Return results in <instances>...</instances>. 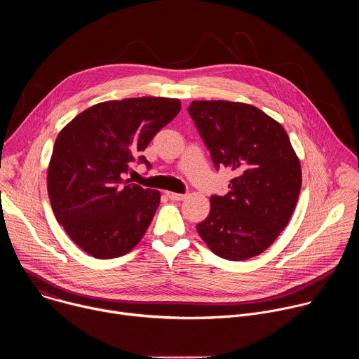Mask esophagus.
<instances>
[{"label": "esophagus", "mask_w": 359, "mask_h": 359, "mask_svg": "<svg viewBox=\"0 0 359 359\" xmlns=\"http://www.w3.org/2000/svg\"><path fill=\"white\" fill-rule=\"evenodd\" d=\"M168 197L170 200H175V201H182L186 198V194H180V193H173V191H166Z\"/></svg>", "instance_id": "34e87169"}]
</instances>
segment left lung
Masks as SVG:
<instances>
[{
	"mask_svg": "<svg viewBox=\"0 0 359 359\" xmlns=\"http://www.w3.org/2000/svg\"><path fill=\"white\" fill-rule=\"evenodd\" d=\"M189 114L215 166L236 173L229 193L210 197L196 226L222 259L248 260L267 250L288 224L301 190V165L284 128L252 105L193 100Z\"/></svg>",
	"mask_w": 359,
	"mask_h": 359,
	"instance_id": "1",
	"label": "left lung"
}]
</instances>
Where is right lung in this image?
Here are the masks:
<instances>
[{"mask_svg": "<svg viewBox=\"0 0 359 359\" xmlns=\"http://www.w3.org/2000/svg\"><path fill=\"white\" fill-rule=\"evenodd\" d=\"M180 108L179 99L156 96L100 102L60 132L48 166L49 201L71 240L92 257H121L144 236L161 193L125 175ZM139 162L150 168L144 156Z\"/></svg>", "mask_w": 359, "mask_h": 359, "instance_id": "add662e5", "label": "right lung"}]
</instances>
